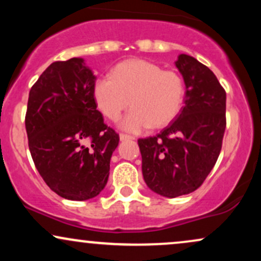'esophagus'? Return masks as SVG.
<instances>
[{"instance_id": "esophagus-1", "label": "esophagus", "mask_w": 261, "mask_h": 261, "mask_svg": "<svg viewBox=\"0 0 261 261\" xmlns=\"http://www.w3.org/2000/svg\"><path fill=\"white\" fill-rule=\"evenodd\" d=\"M120 141H130V140H134L133 136H130V135H125V134H120Z\"/></svg>"}]
</instances>
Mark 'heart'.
<instances>
[{
	"label": "heart",
	"instance_id": "obj_1",
	"mask_svg": "<svg viewBox=\"0 0 261 261\" xmlns=\"http://www.w3.org/2000/svg\"><path fill=\"white\" fill-rule=\"evenodd\" d=\"M100 112L116 120L131 104L134 108L120 121L122 130L141 133L169 124L180 112L184 85L178 73L158 65L133 59L116 65L112 77H99L93 88Z\"/></svg>",
	"mask_w": 261,
	"mask_h": 261
}]
</instances>
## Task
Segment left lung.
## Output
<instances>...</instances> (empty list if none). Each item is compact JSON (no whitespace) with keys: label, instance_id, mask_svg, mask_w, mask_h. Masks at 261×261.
<instances>
[{"label":"left lung","instance_id":"8db88e82","mask_svg":"<svg viewBox=\"0 0 261 261\" xmlns=\"http://www.w3.org/2000/svg\"><path fill=\"white\" fill-rule=\"evenodd\" d=\"M175 66L185 83L184 107L161 134L139 140L145 182L166 197L190 194L202 184L226 130V92L215 73L187 54Z\"/></svg>","mask_w":261,"mask_h":261}]
</instances>
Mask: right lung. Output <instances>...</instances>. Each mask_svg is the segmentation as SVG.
Returning <instances> with one entry per match:
<instances>
[{
  "label": "right lung",
  "mask_w": 261,
  "mask_h": 261,
  "mask_svg": "<svg viewBox=\"0 0 261 261\" xmlns=\"http://www.w3.org/2000/svg\"><path fill=\"white\" fill-rule=\"evenodd\" d=\"M97 77L85 59L53 62L29 92V149L47 187L67 200L99 195L109 178L119 135L104 124L93 88Z\"/></svg>",
  "instance_id": "obj_1"
}]
</instances>
